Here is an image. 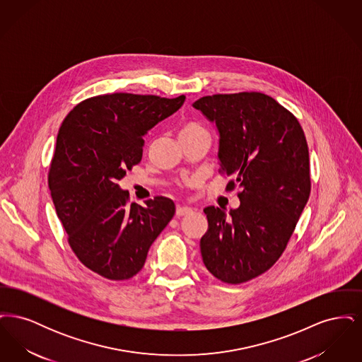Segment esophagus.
Wrapping results in <instances>:
<instances>
[{"label":"esophagus","instance_id":"esophagus-1","mask_svg":"<svg viewBox=\"0 0 362 362\" xmlns=\"http://www.w3.org/2000/svg\"><path fill=\"white\" fill-rule=\"evenodd\" d=\"M192 213V210L189 207L179 206L176 209V217H185Z\"/></svg>","mask_w":362,"mask_h":362}]
</instances>
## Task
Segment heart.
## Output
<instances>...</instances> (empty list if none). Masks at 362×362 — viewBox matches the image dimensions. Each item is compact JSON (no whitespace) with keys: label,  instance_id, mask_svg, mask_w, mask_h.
<instances>
[{"label":"heart","instance_id":"1","mask_svg":"<svg viewBox=\"0 0 362 362\" xmlns=\"http://www.w3.org/2000/svg\"><path fill=\"white\" fill-rule=\"evenodd\" d=\"M197 132H205V127H204L201 123H198V122H185V123L182 124V127H180V136L197 133Z\"/></svg>","mask_w":362,"mask_h":362}]
</instances>
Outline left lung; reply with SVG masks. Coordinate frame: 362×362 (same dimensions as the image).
I'll return each instance as SVG.
<instances>
[{
    "instance_id": "obj_1",
    "label": "left lung",
    "mask_w": 362,
    "mask_h": 362,
    "mask_svg": "<svg viewBox=\"0 0 362 362\" xmlns=\"http://www.w3.org/2000/svg\"><path fill=\"white\" fill-rule=\"evenodd\" d=\"M220 132V170L240 187V206L229 214L205 209L201 239L207 270L238 285L266 273L285 251L310 198L308 144L289 110L260 92L218 93L192 104Z\"/></svg>"
}]
</instances>
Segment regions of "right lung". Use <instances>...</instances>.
Segmentation results:
<instances>
[{
	"label": "right lung",
	"instance_id": "1",
	"mask_svg": "<svg viewBox=\"0 0 362 362\" xmlns=\"http://www.w3.org/2000/svg\"><path fill=\"white\" fill-rule=\"evenodd\" d=\"M185 99L99 95L77 104L62 122L49 189L71 251L90 272L111 281L136 276L149 247L173 220L170 198L155 197L138 206L118 180L141 161L144 134Z\"/></svg>",
	"mask_w": 362,
	"mask_h": 362
}]
</instances>
